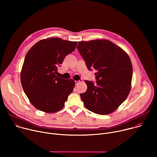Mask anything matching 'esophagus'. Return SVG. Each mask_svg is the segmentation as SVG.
I'll return each instance as SVG.
<instances>
[{
    "label": "esophagus",
    "instance_id": "1",
    "mask_svg": "<svg viewBox=\"0 0 157 157\" xmlns=\"http://www.w3.org/2000/svg\"><path fill=\"white\" fill-rule=\"evenodd\" d=\"M81 81V79H80L79 81H75V84H76V85H78V84Z\"/></svg>",
    "mask_w": 157,
    "mask_h": 157
}]
</instances>
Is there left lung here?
I'll list each match as a JSON object with an SVG mask.
<instances>
[{"label":"left lung","mask_w":157,"mask_h":157,"mask_svg":"<svg viewBox=\"0 0 157 157\" xmlns=\"http://www.w3.org/2000/svg\"><path fill=\"white\" fill-rule=\"evenodd\" d=\"M78 50L89 70L95 69L96 84L85 80L87 91L80 94L84 106L94 113L109 114L127 98L132 78L128 55L107 40L79 41Z\"/></svg>","instance_id":"8db88e82"}]
</instances>
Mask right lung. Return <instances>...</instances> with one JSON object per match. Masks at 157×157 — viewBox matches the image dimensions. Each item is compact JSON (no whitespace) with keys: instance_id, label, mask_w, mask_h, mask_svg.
Segmentation results:
<instances>
[{"instance_id":"add662e5","label":"right lung","mask_w":157,"mask_h":157,"mask_svg":"<svg viewBox=\"0 0 157 157\" xmlns=\"http://www.w3.org/2000/svg\"><path fill=\"white\" fill-rule=\"evenodd\" d=\"M77 43L56 37L43 39L27 53L20 80L25 94L36 109L54 113L63 108L75 82L56 75L65 56L75 50Z\"/></svg>"}]
</instances>
